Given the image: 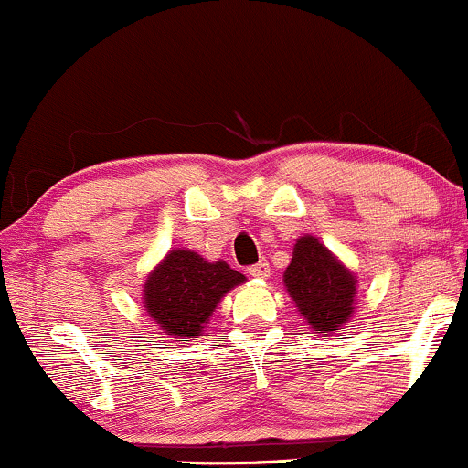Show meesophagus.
Here are the masks:
<instances>
[{
    "mask_svg": "<svg viewBox=\"0 0 468 468\" xmlns=\"http://www.w3.org/2000/svg\"><path fill=\"white\" fill-rule=\"evenodd\" d=\"M249 275L255 277V279H268V277H271V266H268L266 260H261L260 264L249 268Z\"/></svg>",
    "mask_w": 468,
    "mask_h": 468,
    "instance_id": "34e87169",
    "label": "esophagus"
}]
</instances>
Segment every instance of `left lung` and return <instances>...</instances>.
<instances>
[{
	"mask_svg": "<svg viewBox=\"0 0 468 468\" xmlns=\"http://www.w3.org/2000/svg\"><path fill=\"white\" fill-rule=\"evenodd\" d=\"M283 286L316 335H335L352 319L358 279L314 235H302L283 272Z\"/></svg>",
	"mask_w": 468,
	"mask_h": 468,
	"instance_id": "1",
	"label": "left lung"
}]
</instances>
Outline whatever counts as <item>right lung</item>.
<instances>
[{
  "label": "right lung",
  "instance_id": "1",
  "mask_svg": "<svg viewBox=\"0 0 468 468\" xmlns=\"http://www.w3.org/2000/svg\"><path fill=\"white\" fill-rule=\"evenodd\" d=\"M244 282L246 277L227 261L174 249L144 279L143 305L165 335L196 341L229 290Z\"/></svg>",
  "mask_w": 468,
  "mask_h": 468
}]
</instances>
